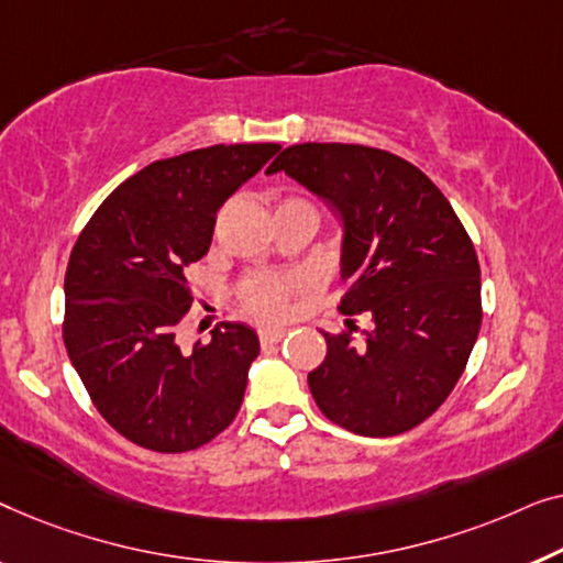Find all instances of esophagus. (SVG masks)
<instances>
[{"mask_svg": "<svg viewBox=\"0 0 563 563\" xmlns=\"http://www.w3.org/2000/svg\"><path fill=\"white\" fill-rule=\"evenodd\" d=\"M285 334H288L285 329H263L260 331V344L273 346V344H278Z\"/></svg>", "mask_w": 563, "mask_h": 563, "instance_id": "obj_1", "label": "esophagus"}]
</instances>
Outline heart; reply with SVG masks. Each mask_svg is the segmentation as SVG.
Here are the masks:
<instances>
[{
    "label": "heart",
    "mask_w": 563,
    "mask_h": 563,
    "mask_svg": "<svg viewBox=\"0 0 563 563\" xmlns=\"http://www.w3.org/2000/svg\"><path fill=\"white\" fill-rule=\"evenodd\" d=\"M285 206H311V203L303 199H288L280 203V209H285ZM303 288H306L303 275L257 273L242 280L240 298H242V306L247 308L250 313L260 316V319H278V316L285 313V308H288V300L292 292Z\"/></svg>",
    "instance_id": "b5f03b06"
}]
</instances>
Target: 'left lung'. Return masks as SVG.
I'll use <instances>...</instances> for the list:
<instances>
[{"label": "left lung", "mask_w": 563, "mask_h": 563, "mask_svg": "<svg viewBox=\"0 0 563 563\" xmlns=\"http://www.w3.org/2000/svg\"><path fill=\"white\" fill-rule=\"evenodd\" d=\"M285 170L344 221L339 311L321 331L327 357L308 372L321 413L360 437L416 429L462 377L482 323L474 244L437 184L387 150L303 142L267 173ZM373 327L356 336L353 316Z\"/></svg>", "instance_id": "1"}]
</instances>
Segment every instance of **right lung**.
Returning a JSON list of instances; mask_svg holds the SVG:
<instances>
[{"instance_id": "1", "label": "right lung", "mask_w": 563, "mask_h": 563, "mask_svg": "<svg viewBox=\"0 0 563 563\" xmlns=\"http://www.w3.org/2000/svg\"><path fill=\"white\" fill-rule=\"evenodd\" d=\"M278 150L213 145L150 163L78 234L63 342L104 421L142 449L194 451L240 413L255 331L224 321L194 352L176 336L194 303L186 275L209 252L219 206Z\"/></svg>"}]
</instances>
